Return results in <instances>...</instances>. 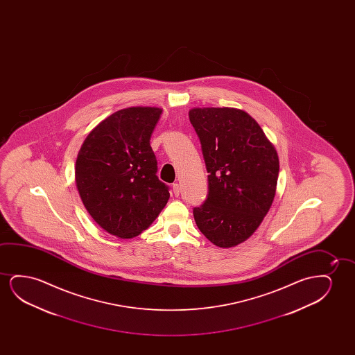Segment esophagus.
Segmentation results:
<instances>
[{
	"mask_svg": "<svg viewBox=\"0 0 355 355\" xmlns=\"http://www.w3.org/2000/svg\"><path fill=\"white\" fill-rule=\"evenodd\" d=\"M172 191H173V194L175 195V196H178L180 193V187L178 183H175V184L172 185Z\"/></svg>",
	"mask_w": 355,
	"mask_h": 355,
	"instance_id": "esophagus-1",
	"label": "esophagus"
}]
</instances>
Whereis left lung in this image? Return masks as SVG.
I'll return each mask as SVG.
<instances>
[{
  "label": "left lung",
  "instance_id": "obj_1",
  "mask_svg": "<svg viewBox=\"0 0 355 355\" xmlns=\"http://www.w3.org/2000/svg\"><path fill=\"white\" fill-rule=\"evenodd\" d=\"M189 119L201 143L209 194L194 207L200 232L218 248L248 240L277 191V150L254 119L235 107H194Z\"/></svg>",
  "mask_w": 355,
  "mask_h": 355
}]
</instances>
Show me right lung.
<instances>
[{
  "mask_svg": "<svg viewBox=\"0 0 355 355\" xmlns=\"http://www.w3.org/2000/svg\"><path fill=\"white\" fill-rule=\"evenodd\" d=\"M162 109L132 107L114 112L89 132L78 151L75 180L96 223L117 238L149 228L170 199L157 172L150 137Z\"/></svg>",
  "mask_w": 355,
  "mask_h": 355,
  "instance_id": "1",
  "label": "right lung"
}]
</instances>
